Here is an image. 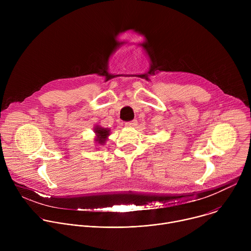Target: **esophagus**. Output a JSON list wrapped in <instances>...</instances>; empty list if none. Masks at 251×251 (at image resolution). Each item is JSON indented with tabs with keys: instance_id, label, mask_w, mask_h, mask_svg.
Instances as JSON below:
<instances>
[{
	"instance_id": "obj_1",
	"label": "esophagus",
	"mask_w": 251,
	"mask_h": 251,
	"mask_svg": "<svg viewBox=\"0 0 251 251\" xmlns=\"http://www.w3.org/2000/svg\"><path fill=\"white\" fill-rule=\"evenodd\" d=\"M136 125H137V120H132V121L127 122V123L125 124L126 127H134V126H136Z\"/></svg>"
}]
</instances>
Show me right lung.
<instances>
[{
  "label": "right lung",
  "mask_w": 251,
  "mask_h": 251,
  "mask_svg": "<svg viewBox=\"0 0 251 251\" xmlns=\"http://www.w3.org/2000/svg\"><path fill=\"white\" fill-rule=\"evenodd\" d=\"M93 131L95 133L94 143L96 145H104L106 140L108 139L109 135L111 134V130L109 128H103L99 125L94 126Z\"/></svg>",
  "instance_id": "add662e5"
}]
</instances>
